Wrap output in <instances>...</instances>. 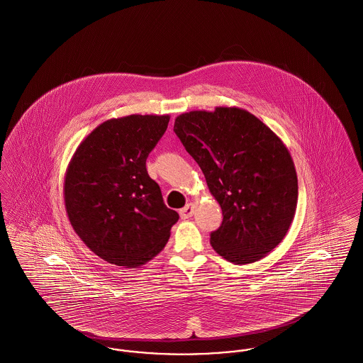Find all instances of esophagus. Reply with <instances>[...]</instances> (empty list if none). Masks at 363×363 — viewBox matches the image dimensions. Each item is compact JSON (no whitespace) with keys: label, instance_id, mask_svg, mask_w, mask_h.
<instances>
[{"label":"esophagus","instance_id":"obj_1","mask_svg":"<svg viewBox=\"0 0 363 363\" xmlns=\"http://www.w3.org/2000/svg\"><path fill=\"white\" fill-rule=\"evenodd\" d=\"M179 215L182 219H189L190 216L193 215V206L191 204H186L185 207L179 209Z\"/></svg>","mask_w":363,"mask_h":363}]
</instances>
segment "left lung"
<instances>
[{
    "instance_id": "obj_1",
    "label": "left lung",
    "mask_w": 363,
    "mask_h": 363,
    "mask_svg": "<svg viewBox=\"0 0 363 363\" xmlns=\"http://www.w3.org/2000/svg\"><path fill=\"white\" fill-rule=\"evenodd\" d=\"M174 132L197 162L223 212L215 252L235 264L262 259L286 237L298 203L293 159L281 140L238 107L189 111Z\"/></svg>"
}]
</instances>
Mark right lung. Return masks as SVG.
Listing matches in <instances>:
<instances>
[{
    "instance_id": "1",
    "label": "right lung",
    "mask_w": 363,
    "mask_h": 363,
    "mask_svg": "<svg viewBox=\"0 0 363 363\" xmlns=\"http://www.w3.org/2000/svg\"><path fill=\"white\" fill-rule=\"evenodd\" d=\"M169 121V116L140 114L104 121L70 160L64 182L70 225L110 264H145L164 247L179 219L145 167Z\"/></svg>"
}]
</instances>
